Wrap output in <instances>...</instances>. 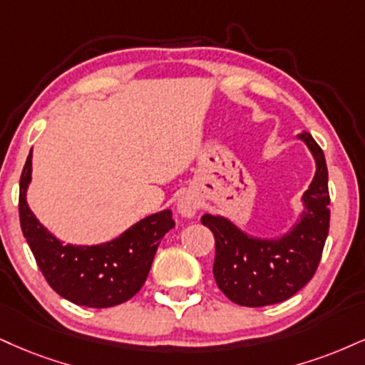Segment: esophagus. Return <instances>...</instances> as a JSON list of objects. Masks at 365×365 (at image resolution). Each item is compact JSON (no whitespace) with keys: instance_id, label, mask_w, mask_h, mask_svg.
Listing matches in <instances>:
<instances>
[{"instance_id":"obj_1","label":"esophagus","mask_w":365,"mask_h":365,"mask_svg":"<svg viewBox=\"0 0 365 365\" xmlns=\"http://www.w3.org/2000/svg\"><path fill=\"white\" fill-rule=\"evenodd\" d=\"M177 209H178V212L182 214L183 217H194L195 212H197V209H199V202H197V199H195L194 195L185 194V195H182L178 199Z\"/></svg>"}]
</instances>
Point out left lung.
Here are the masks:
<instances>
[{"mask_svg":"<svg viewBox=\"0 0 365 365\" xmlns=\"http://www.w3.org/2000/svg\"><path fill=\"white\" fill-rule=\"evenodd\" d=\"M316 160V173L302 195L304 212L289 235L258 240L245 235L221 216H202V225L216 240L214 279L227 299L240 306L262 308L282 302L313 279L330 230V192L323 149L313 135L302 133Z\"/></svg>","mask_w":365,"mask_h":365,"instance_id":"left-lung-1","label":"left lung"}]
</instances>
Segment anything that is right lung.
Here are the masks:
<instances>
[{"label":"right lung","instance_id":"obj_1","mask_svg":"<svg viewBox=\"0 0 365 365\" xmlns=\"http://www.w3.org/2000/svg\"><path fill=\"white\" fill-rule=\"evenodd\" d=\"M32 151L20 177V226L47 284L64 299L86 308H112L139 292L158 245L175 221L161 210L135 222L124 235L95 247L63 245L43 227L27 204Z\"/></svg>","mask_w":365,"mask_h":365}]
</instances>
